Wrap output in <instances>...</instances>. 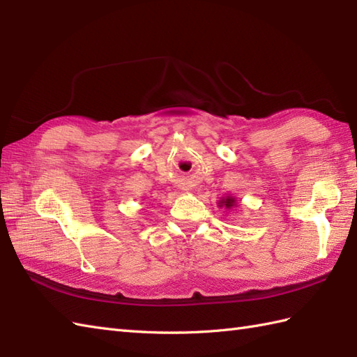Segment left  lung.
Instances as JSON below:
<instances>
[{"label": "left lung", "instance_id": "left-lung-1", "mask_svg": "<svg viewBox=\"0 0 357 357\" xmlns=\"http://www.w3.org/2000/svg\"><path fill=\"white\" fill-rule=\"evenodd\" d=\"M219 207H225V208H233L236 207V199L233 198V196H225V198H222L221 201H219Z\"/></svg>", "mask_w": 357, "mask_h": 357}]
</instances>
